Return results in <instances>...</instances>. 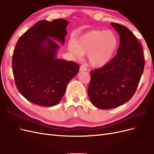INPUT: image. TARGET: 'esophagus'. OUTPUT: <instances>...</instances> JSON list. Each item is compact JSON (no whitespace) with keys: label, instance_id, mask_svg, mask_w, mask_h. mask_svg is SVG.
<instances>
[{"label":"esophagus","instance_id":"obj_1","mask_svg":"<svg viewBox=\"0 0 154 154\" xmlns=\"http://www.w3.org/2000/svg\"><path fill=\"white\" fill-rule=\"evenodd\" d=\"M80 71H87V68L84 66H82L80 67Z\"/></svg>","mask_w":154,"mask_h":154}]
</instances>
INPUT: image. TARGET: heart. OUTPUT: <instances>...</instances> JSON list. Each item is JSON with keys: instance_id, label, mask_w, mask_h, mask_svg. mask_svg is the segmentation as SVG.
<instances>
[{"instance_id": "heart-1", "label": "heart", "mask_w": 154, "mask_h": 154, "mask_svg": "<svg viewBox=\"0 0 154 154\" xmlns=\"http://www.w3.org/2000/svg\"><path fill=\"white\" fill-rule=\"evenodd\" d=\"M119 44L112 31L92 30L85 32L68 44V49L76 57L88 54L92 67H102L108 64L117 52Z\"/></svg>"}]
</instances>
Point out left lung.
<instances>
[{
	"label": "left lung",
	"instance_id": "obj_1",
	"mask_svg": "<svg viewBox=\"0 0 154 154\" xmlns=\"http://www.w3.org/2000/svg\"><path fill=\"white\" fill-rule=\"evenodd\" d=\"M118 31L120 43L117 54L101 68L91 71L88 95L92 105L100 109H110L132 98L144 71L143 48L127 27L110 24Z\"/></svg>",
	"mask_w": 154,
	"mask_h": 154
}]
</instances>
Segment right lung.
I'll return each instance as SVG.
<instances>
[{
  "label": "right lung",
  "instance_id": "add662e5",
  "mask_svg": "<svg viewBox=\"0 0 154 154\" xmlns=\"http://www.w3.org/2000/svg\"><path fill=\"white\" fill-rule=\"evenodd\" d=\"M68 21L40 20L24 32L14 49L12 69L18 91L31 103L45 106L57 105L69 82L80 66L72 61L57 58L67 32Z\"/></svg>",
  "mask_w": 154,
  "mask_h": 154
}]
</instances>
